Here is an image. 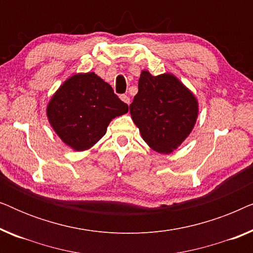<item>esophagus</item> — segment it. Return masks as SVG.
I'll use <instances>...</instances> for the list:
<instances>
[{
	"label": "esophagus",
	"instance_id": "esophagus-1",
	"mask_svg": "<svg viewBox=\"0 0 253 253\" xmlns=\"http://www.w3.org/2000/svg\"><path fill=\"white\" fill-rule=\"evenodd\" d=\"M120 98H121V100H122L123 102H126V105H129V103H130V98H129V95H126V94H122V95L120 96Z\"/></svg>",
	"mask_w": 253,
	"mask_h": 253
}]
</instances>
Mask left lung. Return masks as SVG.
Segmentation results:
<instances>
[{
  "instance_id": "8db88e82",
  "label": "left lung",
  "mask_w": 253,
  "mask_h": 253,
  "mask_svg": "<svg viewBox=\"0 0 253 253\" xmlns=\"http://www.w3.org/2000/svg\"><path fill=\"white\" fill-rule=\"evenodd\" d=\"M130 114L143 139L159 153L176 150L195 126L196 96L175 76L141 71Z\"/></svg>"
}]
</instances>
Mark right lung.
I'll return each instance as SVG.
<instances>
[{"label": "right lung", "instance_id": "1", "mask_svg": "<svg viewBox=\"0 0 253 253\" xmlns=\"http://www.w3.org/2000/svg\"><path fill=\"white\" fill-rule=\"evenodd\" d=\"M129 106L94 72L72 76L50 99L47 116L55 132L75 151H85L105 136L116 116Z\"/></svg>", "mask_w": 253, "mask_h": 253}]
</instances>
